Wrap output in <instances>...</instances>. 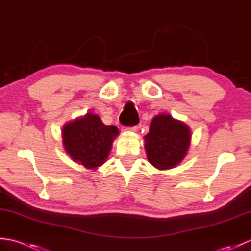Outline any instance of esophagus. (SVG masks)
Returning a JSON list of instances; mask_svg holds the SVG:
<instances>
[{"label":"esophagus","mask_w":251,"mask_h":251,"mask_svg":"<svg viewBox=\"0 0 251 251\" xmlns=\"http://www.w3.org/2000/svg\"><path fill=\"white\" fill-rule=\"evenodd\" d=\"M137 129H138L137 126H132V127L122 126V130H123V131H132V132H135V131H137Z\"/></svg>","instance_id":"1"}]
</instances>
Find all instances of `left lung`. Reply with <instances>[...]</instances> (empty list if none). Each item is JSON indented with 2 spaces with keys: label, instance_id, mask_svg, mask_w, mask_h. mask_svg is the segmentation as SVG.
I'll return each instance as SVG.
<instances>
[{
  "label": "left lung",
  "instance_id": "1",
  "mask_svg": "<svg viewBox=\"0 0 251 251\" xmlns=\"http://www.w3.org/2000/svg\"><path fill=\"white\" fill-rule=\"evenodd\" d=\"M145 141L148 161L157 169H170L177 166L186 155L191 129L183 122L162 113L152 120Z\"/></svg>",
  "mask_w": 251,
  "mask_h": 251
}]
</instances>
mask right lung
I'll use <instances>...</instances> for the list:
<instances>
[{
    "label": "right lung",
    "mask_w": 251,
    "mask_h": 251,
    "mask_svg": "<svg viewBox=\"0 0 251 251\" xmlns=\"http://www.w3.org/2000/svg\"><path fill=\"white\" fill-rule=\"evenodd\" d=\"M117 135L116 126L104 125L99 115L88 112L63 126L62 143L74 162L96 169L106 161Z\"/></svg>",
    "instance_id": "1"
}]
</instances>
